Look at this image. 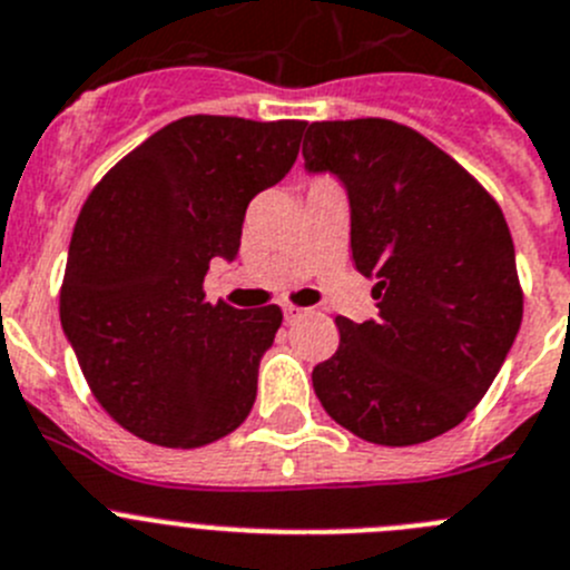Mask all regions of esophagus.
Masks as SVG:
<instances>
[{"label": "esophagus", "mask_w": 570, "mask_h": 570, "mask_svg": "<svg viewBox=\"0 0 570 570\" xmlns=\"http://www.w3.org/2000/svg\"><path fill=\"white\" fill-rule=\"evenodd\" d=\"M303 312H306V309H301V306H292V303H286V306H284V317H286V321H295V317H301L303 315Z\"/></svg>", "instance_id": "1"}]
</instances>
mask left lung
Wrapping results in <instances>:
<instances>
[{
    "label": "left lung",
    "mask_w": 570,
    "mask_h": 570,
    "mask_svg": "<svg viewBox=\"0 0 570 570\" xmlns=\"http://www.w3.org/2000/svg\"><path fill=\"white\" fill-rule=\"evenodd\" d=\"M303 159L348 190L351 255L374 278L376 321L337 317L315 365L321 405L371 444L453 430L501 371L523 289L501 205L450 154L382 117L306 124Z\"/></svg>",
    "instance_id": "obj_1"
}]
</instances>
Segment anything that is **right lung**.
Returning <instances> with one entry per match:
<instances>
[{"label":"right lung","instance_id":"right-lung-1","mask_svg":"<svg viewBox=\"0 0 570 570\" xmlns=\"http://www.w3.org/2000/svg\"><path fill=\"white\" fill-rule=\"evenodd\" d=\"M303 120L190 115L154 131L87 196L61 284V326L120 428L194 450L247 419L278 306L205 301L233 261L249 199L286 177Z\"/></svg>","mask_w":570,"mask_h":570}]
</instances>
